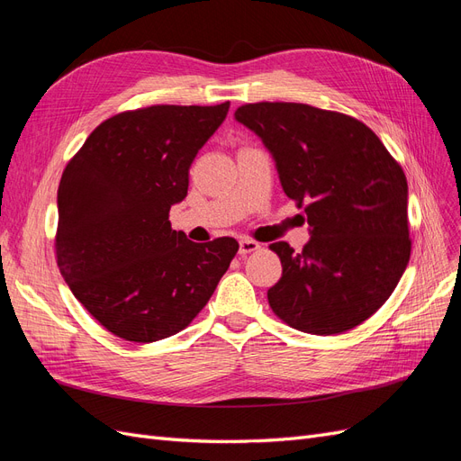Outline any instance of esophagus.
Returning a JSON list of instances; mask_svg holds the SVG:
<instances>
[{
    "label": "esophagus",
    "instance_id": "obj_1",
    "mask_svg": "<svg viewBox=\"0 0 461 461\" xmlns=\"http://www.w3.org/2000/svg\"><path fill=\"white\" fill-rule=\"evenodd\" d=\"M258 249H261V244H259V242H254V240H248V239L240 240V248H239V252H240V256H246V254H252V252H258Z\"/></svg>",
    "mask_w": 461,
    "mask_h": 461
}]
</instances>
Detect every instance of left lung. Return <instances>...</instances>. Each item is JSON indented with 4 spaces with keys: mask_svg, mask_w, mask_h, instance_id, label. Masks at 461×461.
<instances>
[{
    "mask_svg": "<svg viewBox=\"0 0 461 461\" xmlns=\"http://www.w3.org/2000/svg\"><path fill=\"white\" fill-rule=\"evenodd\" d=\"M236 121L271 151L286 196L303 207L310 242L269 248L283 276L267 290L271 310L302 332L340 334L393 294L411 254L408 180L364 122L288 102L246 104Z\"/></svg>",
    "mask_w": 461,
    "mask_h": 461,
    "instance_id": "8db88e82",
    "label": "left lung"
}]
</instances>
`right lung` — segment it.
I'll return each mask as SVG.
<instances>
[{
  "label": "right lung",
  "instance_id": "obj_1",
  "mask_svg": "<svg viewBox=\"0 0 461 461\" xmlns=\"http://www.w3.org/2000/svg\"><path fill=\"white\" fill-rule=\"evenodd\" d=\"M219 105H151L104 121L67 163L58 190V267L109 332L156 342L186 329L227 273L239 242L173 230L200 148L229 113Z\"/></svg>",
  "mask_w": 461,
  "mask_h": 461
}]
</instances>
